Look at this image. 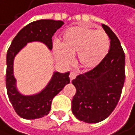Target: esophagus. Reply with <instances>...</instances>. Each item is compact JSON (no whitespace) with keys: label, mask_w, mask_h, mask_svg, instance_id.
Here are the masks:
<instances>
[{"label":"esophagus","mask_w":135,"mask_h":135,"mask_svg":"<svg viewBox=\"0 0 135 135\" xmlns=\"http://www.w3.org/2000/svg\"><path fill=\"white\" fill-rule=\"evenodd\" d=\"M76 77H77V74L75 72H70V78L71 81L74 80Z\"/></svg>","instance_id":"obj_1"}]
</instances>
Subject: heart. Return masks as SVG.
<instances>
[{
    "label": "heart",
    "mask_w": 135,
    "mask_h": 135,
    "mask_svg": "<svg viewBox=\"0 0 135 135\" xmlns=\"http://www.w3.org/2000/svg\"><path fill=\"white\" fill-rule=\"evenodd\" d=\"M59 46L54 47L57 59L68 63L70 56L77 54V62L81 69L90 70L97 67L106 57L110 40L103 30L78 25L65 30L59 38Z\"/></svg>",
    "instance_id": "heart-1"
}]
</instances>
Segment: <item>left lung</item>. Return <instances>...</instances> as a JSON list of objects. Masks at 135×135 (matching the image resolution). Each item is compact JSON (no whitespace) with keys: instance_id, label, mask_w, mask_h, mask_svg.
Listing matches in <instances>:
<instances>
[{"instance_id":"8db88e82","label":"left lung","mask_w":135,"mask_h":135,"mask_svg":"<svg viewBox=\"0 0 135 135\" xmlns=\"http://www.w3.org/2000/svg\"><path fill=\"white\" fill-rule=\"evenodd\" d=\"M110 49L104 60L92 70L72 81L76 93L72 112L81 121L96 123L108 118L115 108L125 81V54L115 33L105 24Z\"/></svg>"}]
</instances>
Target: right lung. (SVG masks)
Returning a JSON list of instances; mask_svg holds the SVG:
<instances>
[{"label":"right lung","mask_w":135,"mask_h":135,"mask_svg":"<svg viewBox=\"0 0 135 135\" xmlns=\"http://www.w3.org/2000/svg\"><path fill=\"white\" fill-rule=\"evenodd\" d=\"M64 23L61 20H39L30 23L22 28L13 38L7 52L6 88L9 100L19 116L26 119H39L49 114L53 98L69 84L70 72L54 74L48 85L38 94L25 97L16 88V79L13 76V60L16 54L27 44L32 41L45 43L50 50L53 47L52 36Z\"/></svg>","instance_id":"right-lung-1"}]
</instances>
